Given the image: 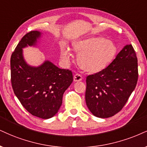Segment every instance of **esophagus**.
<instances>
[{
	"mask_svg": "<svg viewBox=\"0 0 147 147\" xmlns=\"http://www.w3.org/2000/svg\"><path fill=\"white\" fill-rule=\"evenodd\" d=\"M82 80V77L80 74H76L74 76V82H78V81H81Z\"/></svg>",
	"mask_w": 147,
	"mask_h": 147,
	"instance_id": "34e87169",
	"label": "esophagus"
}]
</instances>
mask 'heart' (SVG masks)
<instances>
[{
  "instance_id": "obj_1",
  "label": "heart",
  "mask_w": 147,
  "mask_h": 147,
  "mask_svg": "<svg viewBox=\"0 0 147 147\" xmlns=\"http://www.w3.org/2000/svg\"><path fill=\"white\" fill-rule=\"evenodd\" d=\"M72 49L77 54L80 68L89 74L101 71L110 64L117 54V46L112 41L104 37H95L76 41ZM61 57L65 62H69L71 54L67 48H62Z\"/></svg>"
}]
</instances>
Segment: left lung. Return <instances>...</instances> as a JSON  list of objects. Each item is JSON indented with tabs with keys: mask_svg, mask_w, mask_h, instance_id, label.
<instances>
[{
	"mask_svg": "<svg viewBox=\"0 0 147 147\" xmlns=\"http://www.w3.org/2000/svg\"><path fill=\"white\" fill-rule=\"evenodd\" d=\"M138 78L136 54L127 45L106 69L86 77L85 100L94 116L112 117L120 112L136 86Z\"/></svg>",
	"mask_w": 147,
	"mask_h": 147,
	"instance_id": "obj_1",
	"label": "left lung"
}]
</instances>
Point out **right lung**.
I'll return each mask as SVG.
<instances>
[{
	"instance_id": "obj_1",
	"label": "right lung",
	"mask_w": 147,
	"mask_h": 147,
	"mask_svg": "<svg viewBox=\"0 0 147 147\" xmlns=\"http://www.w3.org/2000/svg\"><path fill=\"white\" fill-rule=\"evenodd\" d=\"M40 35L37 30L30 31L18 43L11 57V82L24 108L32 115L47 119L59 111L63 94L73 82V74L48 61L37 67L26 64L22 48L35 45Z\"/></svg>"
}]
</instances>
